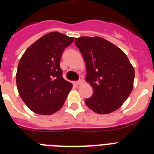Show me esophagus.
<instances>
[{"label":"esophagus","instance_id":"1","mask_svg":"<svg viewBox=\"0 0 154 154\" xmlns=\"http://www.w3.org/2000/svg\"><path fill=\"white\" fill-rule=\"evenodd\" d=\"M83 83V78L82 77H80L79 81H77V82H75V85H82Z\"/></svg>","mask_w":154,"mask_h":154}]
</instances>
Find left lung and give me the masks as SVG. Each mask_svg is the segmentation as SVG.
Returning a JSON list of instances; mask_svg holds the SVG:
<instances>
[{
    "mask_svg": "<svg viewBox=\"0 0 154 154\" xmlns=\"http://www.w3.org/2000/svg\"><path fill=\"white\" fill-rule=\"evenodd\" d=\"M75 44L86 65V81L94 89L85 99L97 113L107 114L119 109L134 88V69L122 49L99 37H81Z\"/></svg>",
    "mask_w": 154,
    "mask_h": 154,
    "instance_id": "1",
    "label": "left lung"
}]
</instances>
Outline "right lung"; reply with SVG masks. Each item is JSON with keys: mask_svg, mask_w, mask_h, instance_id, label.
<instances>
[{"mask_svg": "<svg viewBox=\"0 0 154 154\" xmlns=\"http://www.w3.org/2000/svg\"><path fill=\"white\" fill-rule=\"evenodd\" d=\"M73 37L58 32L44 35L20 58L16 75L18 92L32 112L50 115L60 109L72 85L62 77L60 60Z\"/></svg>", "mask_w": 154, "mask_h": 154, "instance_id": "right-lung-1", "label": "right lung"}]
</instances>
